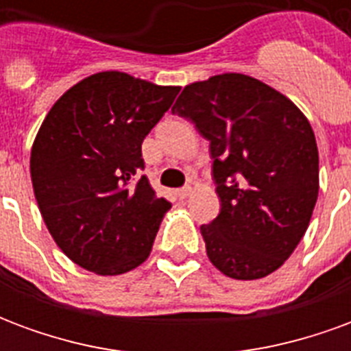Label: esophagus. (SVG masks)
<instances>
[{
	"mask_svg": "<svg viewBox=\"0 0 351 351\" xmlns=\"http://www.w3.org/2000/svg\"><path fill=\"white\" fill-rule=\"evenodd\" d=\"M190 193H191L190 186H184V188H180V190L176 191V195H178L180 199H186L188 195H190Z\"/></svg>",
	"mask_w": 351,
	"mask_h": 351,
	"instance_id": "esophagus-1",
	"label": "esophagus"
}]
</instances>
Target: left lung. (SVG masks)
Returning <instances> with one entry per match:
<instances>
[{
	"label": "left lung",
	"instance_id": "8db88e82",
	"mask_svg": "<svg viewBox=\"0 0 351 351\" xmlns=\"http://www.w3.org/2000/svg\"><path fill=\"white\" fill-rule=\"evenodd\" d=\"M171 110L210 143L220 214L201 226L208 259L237 280L276 271L316 206L319 167L308 120L286 95L241 73L193 82Z\"/></svg>",
	"mask_w": 351,
	"mask_h": 351
}]
</instances>
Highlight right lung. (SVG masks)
I'll return each mask as SVG.
<instances>
[{
    "instance_id": "add662e5",
    "label": "right lung",
    "mask_w": 351,
    "mask_h": 351,
    "mask_svg": "<svg viewBox=\"0 0 351 351\" xmlns=\"http://www.w3.org/2000/svg\"><path fill=\"white\" fill-rule=\"evenodd\" d=\"M178 86L120 71L80 80L50 108L32 148L35 199L67 258L97 274L143 263L171 203L141 171V145Z\"/></svg>"
}]
</instances>
